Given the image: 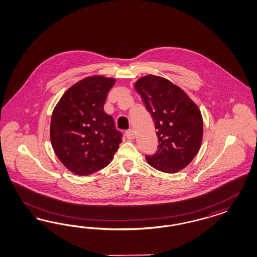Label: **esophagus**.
<instances>
[{"label":"esophagus","mask_w":257,"mask_h":257,"mask_svg":"<svg viewBox=\"0 0 257 257\" xmlns=\"http://www.w3.org/2000/svg\"><path fill=\"white\" fill-rule=\"evenodd\" d=\"M125 136H126V138H127L128 140H134V139L136 138V134H135V131L132 130V129H129V130H127V131L125 132Z\"/></svg>","instance_id":"esophagus-1"}]
</instances>
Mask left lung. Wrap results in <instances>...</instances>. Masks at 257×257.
<instances>
[{"label":"left lung","mask_w":257,"mask_h":257,"mask_svg":"<svg viewBox=\"0 0 257 257\" xmlns=\"http://www.w3.org/2000/svg\"><path fill=\"white\" fill-rule=\"evenodd\" d=\"M154 119L158 146L146 156L153 168L175 173L186 168L201 147L203 121L201 111L180 87L165 78L147 75L135 84Z\"/></svg>","instance_id":"obj_1"}]
</instances>
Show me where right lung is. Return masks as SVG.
<instances>
[{
    "instance_id": "obj_1",
    "label": "right lung",
    "mask_w": 257,
    "mask_h": 257,
    "mask_svg": "<svg viewBox=\"0 0 257 257\" xmlns=\"http://www.w3.org/2000/svg\"><path fill=\"white\" fill-rule=\"evenodd\" d=\"M116 80L92 76L64 93L51 119V142L69 171L86 176L105 168L121 143L122 134L103 110Z\"/></svg>"
}]
</instances>
